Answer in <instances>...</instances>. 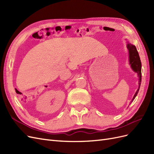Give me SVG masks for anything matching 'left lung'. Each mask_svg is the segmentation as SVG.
<instances>
[{"instance_id":"obj_1","label":"left lung","mask_w":154,"mask_h":154,"mask_svg":"<svg viewBox=\"0 0 154 154\" xmlns=\"http://www.w3.org/2000/svg\"><path fill=\"white\" fill-rule=\"evenodd\" d=\"M127 47L128 50V53H129V63L130 66H131V67L133 69V71L137 73V75L139 77V88L137 90L136 94H134L132 100L130 101V104L134 101L135 97H136L137 93L139 92V88H140L141 82V60H140V58H139V53L137 52L136 46L128 42Z\"/></svg>"}]
</instances>
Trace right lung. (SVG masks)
<instances>
[{
    "mask_svg": "<svg viewBox=\"0 0 154 154\" xmlns=\"http://www.w3.org/2000/svg\"><path fill=\"white\" fill-rule=\"evenodd\" d=\"M15 91H16V92H18V91L17 89H15Z\"/></svg>",
    "mask_w": 154,
    "mask_h": 154,
    "instance_id": "1",
    "label": "right lung"
}]
</instances>
